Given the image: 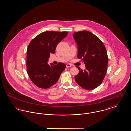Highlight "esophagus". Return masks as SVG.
<instances>
[{
    "instance_id": "1",
    "label": "esophagus",
    "mask_w": 131,
    "mask_h": 131,
    "mask_svg": "<svg viewBox=\"0 0 131 131\" xmlns=\"http://www.w3.org/2000/svg\"><path fill=\"white\" fill-rule=\"evenodd\" d=\"M72 65L70 64H68L66 65V67L67 68H69V67H72Z\"/></svg>"
}]
</instances>
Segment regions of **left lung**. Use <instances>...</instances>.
<instances>
[{
  "mask_svg": "<svg viewBox=\"0 0 131 131\" xmlns=\"http://www.w3.org/2000/svg\"><path fill=\"white\" fill-rule=\"evenodd\" d=\"M78 45V58L85 64L84 70L79 69L75 77L82 88L91 90L99 86L106 75L108 58L106 47L100 39L90 32L83 30L73 35Z\"/></svg>",
  "mask_w": 131,
  "mask_h": 131,
  "instance_id": "obj_1",
  "label": "left lung"
}]
</instances>
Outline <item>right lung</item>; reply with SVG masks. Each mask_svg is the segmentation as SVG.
Returning a JSON list of instances; mask_svg holds the SVG:
<instances>
[{"instance_id":"obj_1","label":"right lung","mask_w":131,"mask_h":131,"mask_svg":"<svg viewBox=\"0 0 131 131\" xmlns=\"http://www.w3.org/2000/svg\"><path fill=\"white\" fill-rule=\"evenodd\" d=\"M68 32L46 31L32 40L26 54L27 72L31 81L38 87L48 88L55 84L66 65L58 63L49 65L50 53H54L57 44L66 37Z\"/></svg>"}]
</instances>
